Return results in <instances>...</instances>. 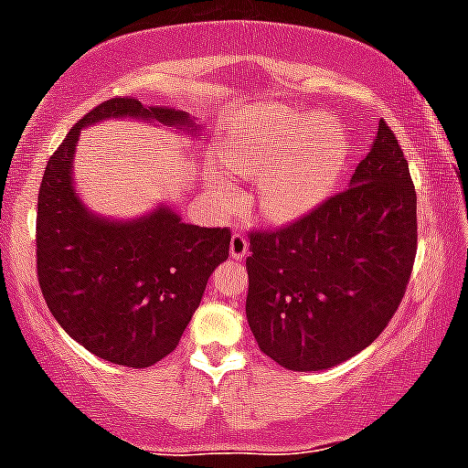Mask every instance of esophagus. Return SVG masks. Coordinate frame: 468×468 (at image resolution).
Returning <instances> with one entry per match:
<instances>
[{
	"label": "esophagus",
	"instance_id": "esophagus-1",
	"mask_svg": "<svg viewBox=\"0 0 468 468\" xmlns=\"http://www.w3.org/2000/svg\"><path fill=\"white\" fill-rule=\"evenodd\" d=\"M249 252V238L244 233H233L230 238V257L241 259Z\"/></svg>",
	"mask_w": 468,
	"mask_h": 468
}]
</instances>
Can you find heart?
<instances>
[{"label":"heart","instance_id":"heart-1","mask_svg":"<svg viewBox=\"0 0 468 468\" xmlns=\"http://www.w3.org/2000/svg\"><path fill=\"white\" fill-rule=\"evenodd\" d=\"M224 156L238 170L261 172L259 209L272 222H288L334 189L345 167V144L326 115L259 112L229 134Z\"/></svg>","mask_w":468,"mask_h":468}]
</instances>
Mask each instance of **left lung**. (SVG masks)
<instances>
[{
  "label": "left lung",
  "mask_w": 468,
  "mask_h": 468,
  "mask_svg": "<svg viewBox=\"0 0 468 468\" xmlns=\"http://www.w3.org/2000/svg\"><path fill=\"white\" fill-rule=\"evenodd\" d=\"M246 318L259 351L323 370L373 345L395 316L416 257V191L381 120L351 185L277 230H250Z\"/></svg>",
  "instance_id": "obj_1"
}]
</instances>
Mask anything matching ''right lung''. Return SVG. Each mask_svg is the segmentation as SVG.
<instances>
[{
    "label": "right lung",
    "instance_id": "add662e5",
    "mask_svg": "<svg viewBox=\"0 0 468 468\" xmlns=\"http://www.w3.org/2000/svg\"><path fill=\"white\" fill-rule=\"evenodd\" d=\"M123 115L189 126L183 111L144 106L128 95L73 123L38 187L37 277L49 312L73 340L106 362L148 368L178 346L211 272L229 259L230 229L185 224L167 207L137 222H109L84 209L71 185L78 133Z\"/></svg>",
    "mask_w": 468,
    "mask_h": 468
}]
</instances>
